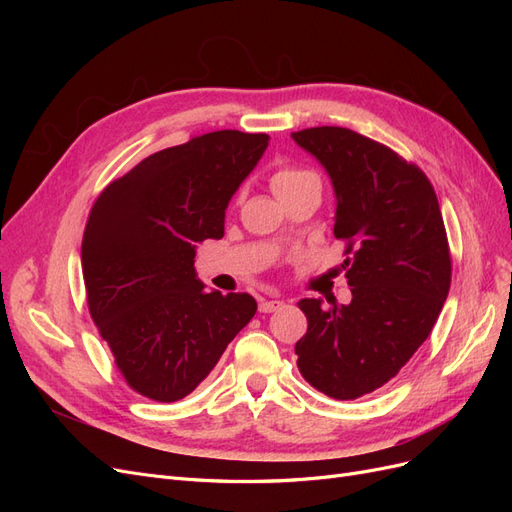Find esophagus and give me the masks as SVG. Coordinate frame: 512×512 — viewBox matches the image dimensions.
Segmentation results:
<instances>
[{
    "label": "esophagus",
    "instance_id": "34e87169",
    "mask_svg": "<svg viewBox=\"0 0 512 512\" xmlns=\"http://www.w3.org/2000/svg\"><path fill=\"white\" fill-rule=\"evenodd\" d=\"M282 307H284V301H280V299H262L260 305H258V309H260L262 314L277 312V309H282Z\"/></svg>",
    "mask_w": 512,
    "mask_h": 512
}]
</instances>
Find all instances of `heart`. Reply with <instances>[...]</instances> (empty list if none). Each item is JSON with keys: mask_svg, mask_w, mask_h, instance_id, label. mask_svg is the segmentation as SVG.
Here are the masks:
<instances>
[{"mask_svg": "<svg viewBox=\"0 0 512 512\" xmlns=\"http://www.w3.org/2000/svg\"><path fill=\"white\" fill-rule=\"evenodd\" d=\"M312 177H314V173H309V170H305V168L284 164L280 168H275V173L271 177V185H273V190L280 194V192L292 188V185H297V183H301L305 179H312Z\"/></svg>", "mask_w": 512, "mask_h": 512, "instance_id": "heart-1", "label": "heart"}]
</instances>
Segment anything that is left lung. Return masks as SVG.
Returning <instances> with one entry per match:
<instances>
[{"label": "left lung", "mask_w": 512, "mask_h": 512, "mask_svg": "<svg viewBox=\"0 0 512 512\" xmlns=\"http://www.w3.org/2000/svg\"><path fill=\"white\" fill-rule=\"evenodd\" d=\"M327 168L337 196L335 237L346 243L352 301L301 299L307 333L301 376L333 399H356L399 374L436 324L451 288V250L427 175L348 128L292 132Z\"/></svg>", "instance_id": "1"}]
</instances>
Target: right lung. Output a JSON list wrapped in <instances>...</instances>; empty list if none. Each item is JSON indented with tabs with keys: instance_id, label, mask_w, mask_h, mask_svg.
Instances as JSON below:
<instances>
[{
	"instance_id": "add662e5",
	"label": "right lung",
	"mask_w": 512,
	"mask_h": 512,
	"mask_svg": "<svg viewBox=\"0 0 512 512\" xmlns=\"http://www.w3.org/2000/svg\"><path fill=\"white\" fill-rule=\"evenodd\" d=\"M269 145L267 134L220 130L162 149L111 181L83 232L91 320L132 391L190 395L256 314L247 292H207L196 245L224 237V211Z\"/></svg>"
}]
</instances>
